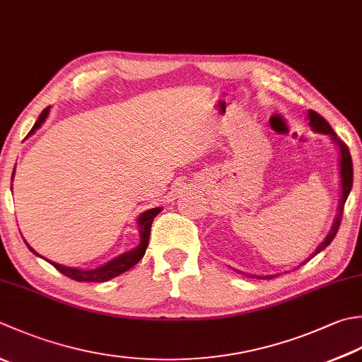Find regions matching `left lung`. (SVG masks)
Segmentation results:
<instances>
[{
	"mask_svg": "<svg viewBox=\"0 0 362 362\" xmlns=\"http://www.w3.org/2000/svg\"><path fill=\"white\" fill-rule=\"evenodd\" d=\"M308 119H309V127H310V129H313L317 133L329 134L331 139L334 141V144H337L339 148H341V161H339V165H341V187H342L341 189H342V196H341V202H339V211H337V216L334 219V224H332V228H331V232L328 233L327 238L323 240L322 245H318V247L314 251L313 256H310L308 260H304L301 265H304V264H306V262H309L310 259L315 257L318 252L323 251L325 247H327L332 242V240H334L336 233L339 230V226H341V221H342L345 201H346V197H349L350 191H351V187H353V163H351V155H350L349 147H346V144L344 143V141L337 136V134L334 133V130L331 129V125L327 122V120H325L320 115H317L315 111H309ZM246 276H250V278H254L252 274H246ZM256 278L257 279H272L273 276H256Z\"/></svg>",
	"mask_w": 362,
	"mask_h": 362,
	"instance_id": "1",
	"label": "left lung"
}]
</instances>
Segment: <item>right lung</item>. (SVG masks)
I'll use <instances>...</instances> for the list:
<instances>
[{
	"label": "right lung",
	"mask_w": 362,
	"mask_h": 362,
	"mask_svg": "<svg viewBox=\"0 0 362 362\" xmlns=\"http://www.w3.org/2000/svg\"><path fill=\"white\" fill-rule=\"evenodd\" d=\"M48 112H49V106L40 112L39 119L35 120L34 127L31 129V132L28 133V136H31V134L40 129V125L45 122V119L48 117ZM26 136V138H28ZM13 174H16V169H13L12 173V180H13ZM161 211L160 207H155L144 211V214H141V216L138 218V224H139V233H141V242L139 245L134 247V250L129 251V252H124L120 254L119 257L110 260L108 264H105L98 268H94V270H80V268H72V267H64L56 264V262L48 260L49 264H52L56 270L61 272L62 274H66L67 278H72L78 282H106L112 278H116V276L122 274L125 272H129L132 267H134L138 264V262L144 257L146 250H147V245H148V237H151V228H152V223H153V218L157 216ZM26 243V242H25ZM26 246L30 247V251L34 252L35 256H39L37 252H35L33 247L26 243ZM42 257V256H39Z\"/></svg>",
	"instance_id": "1"
}]
</instances>
